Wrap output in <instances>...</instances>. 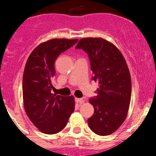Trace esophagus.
<instances>
[{"label": "esophagus", "mask_w": 156, "mask_h": 156, "mask_svg": "<svg viewBox=\"0 0 156 156\" xmlns=\"http://www.w3.org/2000/svg\"><path fill=\"white\" fill-rule=\"evenodd\" d=\"M75 101H76L78 103L82 104V103H84V99H82V98H75Z\"/></svg>", "instance_id": "1"}]
</instances>
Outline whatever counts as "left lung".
<instances>
[{
    "instance_id": "left-lung-1",
    "label": "left lung",
    "mask_w": 156,
    "mask_h": 156,
    "mask_svg": "<svg viewBox=\"0 0 156 156\" xmlns=\"http://www.w3.org/2000/svg\"><path fill=\"white\" fill-rule=\"evenodd\" d=\"M76 49L88 55L92 80L99 83L97 96L90 99L94 113L87 123L100 136L114 133L125 122L131 97V79L127 62L119 50L100 37L79 41Z\"/></svg>"
}]
</instances>
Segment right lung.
Listing matches in <instances>:
<instances>
[{"label": "right lung", "mask_w": 156, "mask_h": 156, "mask_svg": "<svg viewBox=\"0 0 156 156\" xmlns=\"http://www.w3.org/2000/svg\"><path fill=\"white\" fill-rule=\"evenodd\" d=\"M77 41L78 39L64 38L48 41L39 44L27 59L23 78L24 107L30 120L42 133H59L75 110L72 96L63 97L50 91L56 58Z\"/></svg>", "instance_id": "1"}]
</instances>
